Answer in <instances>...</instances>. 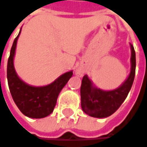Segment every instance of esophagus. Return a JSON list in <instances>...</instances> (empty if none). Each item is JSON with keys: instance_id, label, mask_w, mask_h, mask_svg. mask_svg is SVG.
<instances>
[{"instance_id": "esophagus-1", "label": "esophagus", "mask_w": 147, "mask_h": 147, "mask_svg": "<svg viewBox=\"0 0 147 147\" xmlns=\"http://www.w3.org/2000/svg\"><path fill=\"white\" fill-rule=\"evenodd\" d=\"M76 74H77V76H79V77H81L82 75H83V73L80 71V70H77L76 71Z\"/></svg>"}]
</instances>
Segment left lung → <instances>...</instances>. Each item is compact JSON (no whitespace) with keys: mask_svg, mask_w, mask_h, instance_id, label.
Returning a JSON list of instances; mask_svg holds the SVG:
<instances>
[{"mask_svg":"<svg viewBox=\"0 0 147 147\" xmlns=\"http://www.w3.org/2000/svg\"><path fill=\"white\" fill-rule=\"evenodd\" d=\"M131 45V72L120 87L113 90H103L95 87L87 75L82 79L80 95L83 111L89 116L105 118L114 114L126 99L133 84L136 74V53Z\"/></svg>","mask_w":147,"mask_h":147,"instance_id":"obj_1","label":"left lung"}]
</instances>
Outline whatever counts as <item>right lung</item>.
Listing matches in <instances>:
<instances>
[{"label":"right lung","instance_id":"1","mask_svg":"<svg viewBox=\"0 0 147 147\" xmlns=\"http://www.w3.org/2000/svg\"><path fill=\"white\" fill-rule=\"evenodd\" d=\"M20 33L21 31L13 42L7 63L9 89L16 106L24 115L34 119L44 118L53 111L58 94L72 77L73 71L62 74L55 81L45 86H32L22 81L14 68V56Z\"/></svg>","mask_w":147,"mask_h":147}]
</instances>
